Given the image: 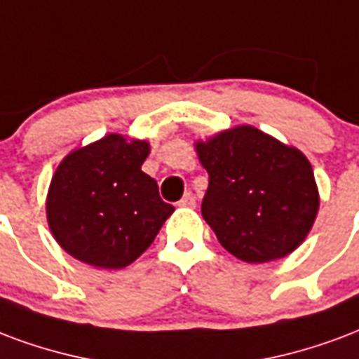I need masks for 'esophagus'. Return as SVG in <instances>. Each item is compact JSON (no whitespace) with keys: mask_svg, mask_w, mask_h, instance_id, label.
Listing matches in <instances>:
<instances>
[{"mask_svg":"<svg viewBox=\"0 0 359 359\" xmlns=\"http://www.w3.org/2000/svg\"><path fill=\"white\" fill-rule=\"evenodd\" d=\"M180 207H196V198H194L192 192H187L182 196V200L179 201Z\"/></svg>","mask_w":359,"mask_h":359,"instance_id":"1","label":"esophagus"}]
</instances>
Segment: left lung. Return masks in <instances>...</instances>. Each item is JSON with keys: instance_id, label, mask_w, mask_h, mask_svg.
<instances>
[{"instance_id": "obj_1", "label": "left lung", "mask_w": 359, "mask_h": 359, "mask_svg": "<svg viewBox=\"0 0 359 359\" xmlns=\"http://www.w3.org/2000/svg\"><path fill=\"white\" fill-rule=\"evenodd\" d=\"M209 172L201 215L228 253L249 264L278 261L306 240L320 209L304 154L253 126L196 142Z\"/></svg>"}]
</instances>
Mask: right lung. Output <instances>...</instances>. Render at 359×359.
Listing matches in <instances>:
<instances>
[{"mask_svg":"<svg viewBox=\"0 0 359 359\" xmlns=\"http://www.w3.org/2000/svg\"><path fill=\"white\" fill-rule=\"evenodd\" d=\"M148 154V140L110 133L58 163L45 211L66 253L89 266L119 270L152 245L175 207L140 169Z\"/></svg>","mask_w":359,"mask_h":359,"instance_id":"add662e5","label":"right lung"}]
</instances>
